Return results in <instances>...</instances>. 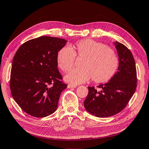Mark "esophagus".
I'll return each instance as SVG.
<instances>
[{
    "label": "esophagus",
    "mask_w": 149,
    "mask_h": 149,
    "mask_svg": "<svg viewBox=\"0 0 149 149\" xmlns=\"http://www.w3.org/2000/svg\"><path fill=\"white\" fill-rule=\"evenodd\" d=\"M75 87H77L76 85H73L71 84L68 85V88H69V89H70V88H75Z\"/></svg>",
    "instance_id": "obj_1"
}]
</instances>
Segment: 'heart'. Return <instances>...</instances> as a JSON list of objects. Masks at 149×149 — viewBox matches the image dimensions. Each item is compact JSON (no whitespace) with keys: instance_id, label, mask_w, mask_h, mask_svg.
Returning <instances> with one entry per match:
<instances>
[{"instance_id":"1","label":"heart","mask_w":149,"mask_h":149,"mask_svg":"<svg viewBox=\"0 0 149 149\" xmlns=\"http://www.w3.org/2000/svg\"><path fill=\"white\" fill-rule=\"evenodd\" d=\"M75 57L84 58L82 68L72 70L65 75V79L70 84H82L91 78L97 84H103L112 79L119 70L120 58L115 50L93 39L79 40L72 49L61 48L56 55L58 66L64 72L70 71L74 66Z\"/></svg>"}]
</instances>
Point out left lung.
<instances>
[{
	"label": "left lung",
	"instance_id": "1",
	"mask_svg": "<svg viewBox=\"0 0 149 149\" xmlns=\"http://www.w3.org/2000/svg\"><path fill=\"white\" fill-rule=\"evenodd\" d=\"M120 58L118 72L110 81L97 87H88L89 93L84 101L85 109L99 118L112 116L127 106L137 87V70L134 58L124 45L116 42Z\"/></svg>",
	"mask_w": 149,
	"mask_h": 149
}]
</instances>
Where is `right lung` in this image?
Returning a JSON list of instances; mask_svg holds the SVG:
<instances>
[{
  "label": "right lung",
  "instance_id": "right-lung-1",
  "mask_svg": "<svg viewBox=\"0 0 149 149\" xmlns=\"http://www.w3.org/2000/svg\"><path fill=\"white\" fill-rule=\"evenodd\" d=\"M66 40L42 36L24 42L14 55L10 87L25 112L43 118L56 111L60 95L67 87L58 69L56 55Z\"/></svg>",
  "mask_w": 149,
  "mask_h": 149
}]
</instances>
